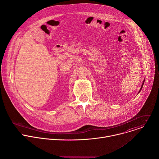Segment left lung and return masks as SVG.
I'll use <instances>...</instances> for the list:
<instances>
[{"instance_id":"8db88e82","label":"left lung","mask_w":159,"mask_h":159,"mask_svg":"<svg viewBox=\"0 0 159 159\" xmlns=\"http://www.w3.org/2000/svg\"><path fill=\"white\" fill-rule=\"evenodd\" d=\"M144 82H145V80H143V84H142V85L141 89H140V90H139V93L141 91V90H142V87H143V84H144Z\"/></svg>"}]
</instances>
